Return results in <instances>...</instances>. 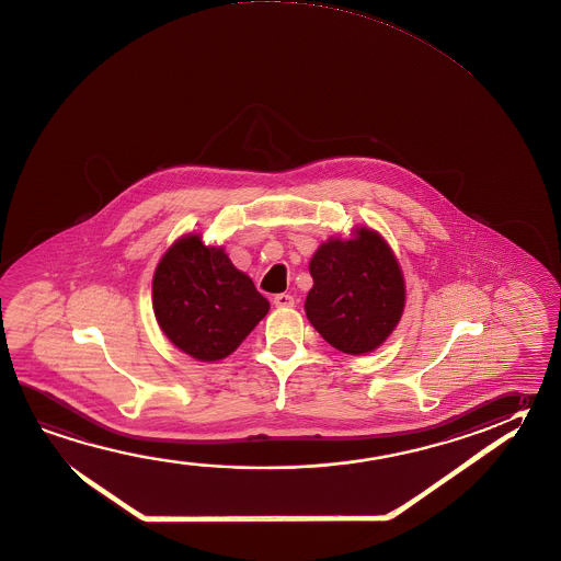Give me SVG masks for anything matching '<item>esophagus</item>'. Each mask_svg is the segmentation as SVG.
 Returning a JSON list of instances; mask_svg holds the SVG:
<instances>
[{
    "label": "esophagus",
    "instance_id": "34e87169",
    "mask_svg": "<svg viewBox=\"0 0 561 561\" xmlns=\"http://www.w3.org/2000/svg\"><path fill=\"white\" fill-rule=\"evenodd\" d=\"M274 305H276V307H282V309H284V307H294V295L277 294L276 297H274Z\"/></svg>",
    "mask_w": 561,
    "mask_h": 561
}]
</instances>
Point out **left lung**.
Returning <instances> with one entry per match:
<instances>
[{
	"label": "left lung",
	"instance_id": "left-lung-1",
	"mask_svg": "<svg viewBox=\"0 0 561 561\" xmlns=\"http://www.w3.org/2000/svg\"><path fill=\"white\" fill-rule=\"evenodd\" d=\"M313 287L305 313L314 331L341 353L368 354L392 334L405 307L402 267L382 234L354 227L317 248Z\"/></svg>",
	"mask_w": 561,
	"mask_h": 561
}]
</instances>
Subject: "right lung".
<instances>
[{
    "label": "right lung",
    "mask_w": 561,
    "mask_h": 561,
    "mask_svg": "<svg viewBox=\"0 0 561 561\" xmlns=\"http://www.w3.org/2000/svg\"><path fill=\"white\" fill-rule=\"evenodd\" d=\"M151 299L159 329L201 363L234 353L270 311V301L225 248L207 247L203 234L193 232L178 238L159 260Z\"/></svg>",
    "instance_id": "1"
}]
</instances>
